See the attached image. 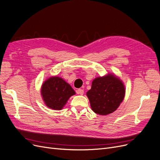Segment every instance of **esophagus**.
Segmentation results:
<instances>
[{
    "label": "esophagus",
    "mask_w": 160,
    "mask_h": 160,
    "mask_svg": "<svg viewBox=\"0 0 160 160\" xmlns=\"http://www.w3.org/2000/svg\"><path fill=\"white\" fill-rule=\"evenodd\" d=\"M77 94H79V95H83L84 93V90L82 89H79L77 91Z\"/></svg>",
    "instance_id": "1"
}]
</instances>
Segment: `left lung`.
<instances>
[{"mask_svg":"<svg viewBox=\"0 0 160 160\" xmlns=\"http://www.w3.org/2000/svg\"><path fill=\"white\" fill-rule=\"evenodd\" d=\"M125 92L123 82L113 75L109 74L95 79L87 95L92 110L97 114L105 115L118 108L124 99Z\"/></svg>","mask_w":160,"mask_h":160,"instance_id":"left-lung-1","label":"left lung"}]
</instances>
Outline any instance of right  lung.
<instances>
[{"instance_id": "obj_1", "label": "right lung", "mask_w": 160, "mask_h": 160, "mask_svg": "<svg viewBox=\"0 0 160 160\" xmlns=\"http://www.w3.org/2000/svg\"><path fill=\"white\" fill-rule=\"evenodd\" d=\"M75 91L59 77H52L43 83L41 95L46 105L55 110H61Z\"/></svg>"}]
</instances>
